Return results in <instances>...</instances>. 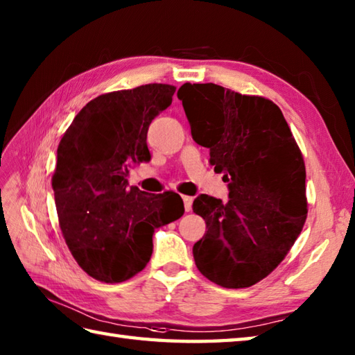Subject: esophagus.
<instances>
[{
    "label": "esophagus",
    "instance_id": "34e87169",
    "mask_svg": "<svg viewBox=\"0 0 355 355\" xmlns=\"http://www.w3.org/2000/svg\"><path fill=\"white\" fill-rule=\"evenodd\" d=\"M183 201H184V210H186V212H191V209H192V197H187V195H183Z\"/></svg>",
    "mask_w": 355,
    "mask_h": 355
}]
</instances>
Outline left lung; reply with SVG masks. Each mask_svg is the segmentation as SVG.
Listing matches in <instances>:
<instances>
[{
    "label": "left lung",
    "mask_w": 355,
    "mask_h": 355,
    "mask_svg": "<svg viewBox=\"0 0 355 355\" xmlns=\"http://www.w3.org/2000/svg\"><path fill=\"white\" fill-rule=\"evenodd\" d=\"M177 96L192 139L209 148L210 164L229 183L227 201L206 193L193 200V212L206 221L195 263L209 281L245 288L268 276L302 232L304 157L268 99L215 84H184Z\"/></svg>",
    "instance_id": "1"
}]
</instances>
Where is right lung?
Wrapping results in <instances>:
<instances>
[{"mask_svg":"<svg viewBox=\"0 0 355 355\" xmlns=\"http://www.w3.org/2000/svg\"><path fill=\"white\" fill-rule=\"evenodd\" d=\"M175 87L148 84L89 101L64 134L51 178L65 243L87 275L116 284L137 275L153 254V233L184 214L175 192L130 186L134 164L148 163L150 122L172 103Z\"/></svg>","mask_w":355,"mask_h":355,"instance_id":"obj_1","label":"right lung"}]
</instances>
